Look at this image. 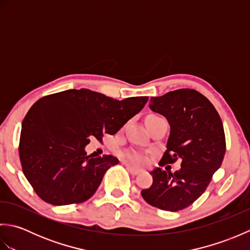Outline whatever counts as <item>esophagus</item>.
<instances>
[{
  "mask_svg": "<svg viewBox=\"0 0 250 250\" xmlns=\"http://www.w3.org/2000/svg\"><path fill=\"white\" fill-rule=\"evenodd\" d=\"M125 167H126V168H128V171L131 173V174H133V175H137V174H140L142 171L140 168H136V167H132V166H130L129 163H125Z\"/></svg>",
  "mask_w": 250,
  "mask_h": 250,
  "instance_id": "34e87169",
  "label": "esophagus"
}]
</instances>
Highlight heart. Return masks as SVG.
<instances>
[{"label": "heart", "mask_w": 250, "mask_h": 250, "mask_svg": "<svg viewBox=\"0 0 250 250\" xmlns=\"http://www.w3.org/2000/svg\"><path fill=\"white\" fill-rule=\"evenodd\" d=\"M122 158L125 159V160L129 161L133 164H136V166H141V164H144L146 161V158L142 155L141 152H137V151H128V152H125L124 155H122Z\"/></svg>", "instance_id": "heart-1"}]
</instances>
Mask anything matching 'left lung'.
Masks as SVG:
<instances>
[{"instance_id": "8db88e82", "label": "left lung", "mask_w": 250, "mask_h": 250, "mask_svg": "<svg viewBox=\"0 0 250 250\" xmlns=\"http://www.w3.org/2000/svg\"><path fill=\"white\" fill-rule=\"evenodd\" d=\"M149 108L166 117L171 126L160 162L180 159L182 164L174 173L153 168L152 185L141 193L151 206L177 211L200 198L220 167L226 153L224 125L214 105L193 89L152 97Z\"/></svg>"}]
</instances>
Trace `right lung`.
Here are the masks:
<instances>
[{
  "label": "right lung",
  "instance_id": "obj_1",
  "mask_svg": "<svg viewBox=\"0 0 250 250\" xmlns=\"http://www.w3.org/2000/svg\"><path fill=\"white\" fill-rule=\"evenodd\" d=\"M148 97L116 100L89 89H70L40 99L21 125L23 174L41 199L52 205L82 203L94 194L118 159L87 156L90 137L116 134L144 107Z\"/></svg>",
  "mask_w": 250,
  "mask_h": 250
}]
</instances>
